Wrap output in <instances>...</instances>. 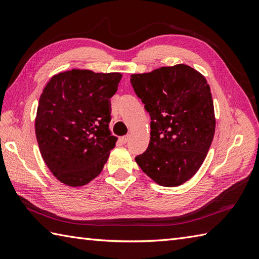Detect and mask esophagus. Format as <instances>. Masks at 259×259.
<instances>
[{
	"label": "esophagus",
	"mask_w": 259,
	"mask_h": 259,
	"mask_svg": "<svg viewBox=\"0 0 259 259\" xmlns=\"http://www.w3.org/2000/svg\"><path fill=\"white\" fill-rule=\"evenodd\" d=\"M121 144H126V142L129 141V136H124V137H121L120 138Z\"/></svg>",
	"instance_id": "1"
}]
</instances>
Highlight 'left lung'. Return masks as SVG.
Returning <instances> with one entry per match:
<instances>
[{
    "label": "left lung",
    "mask_w": 259,
    "mask_h": 259,
    "mask_svg": "<svg viewBox=\"0 0 259 259\" xmlns=\"http://www.w3.org/2000/svg\"><path fill=\"white\" fill-rule=\"evenodd\" d=\"M130 82L151 119L149 146L137 163L158 185H183L200 168L213 139L216 120L205 76L177 64L133 74Z\"/></svg>",
    "instance_id": "left-lung-1"
}]
</instances>
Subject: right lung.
I'll list each match as a JSON object with an SVG mask.
<instances>
[{"mask_svg": "<svg viewBox=\"0 0 259 259\" xmlns=\"http://www.w3.org/2000/svg\"><path fill=\"white\" fill-rule=\"evenodd\" d=\"M121 76L71 70L54 75L43 90L35 135L43 160L61 183L83 186L102 171L117 141L109 131V99Z\"/></svg>", "mask_w": 259, "mask_h": 259, "instance_id": "1", "label": "right lung"}]
</instances>
